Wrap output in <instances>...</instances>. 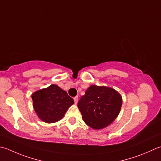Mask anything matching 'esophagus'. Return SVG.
Wrapping results in <instances>:
<instances>
[{
    "label": "esophagus",
    "mask_w": 161,
    "mask_h": 161,
    "mask_svg": "<svg viewBox=\"0 0 161 161\" xmlns=\"http://www.w3.org/2000/svg\"><path fill=\"white\" fill-rule=\"evenodd\" d=\"M73 99H74L75 103V104H77V102H78V96H75Z\"/></svg>",
    "instance_id": "obj_1"
}]
</instances>
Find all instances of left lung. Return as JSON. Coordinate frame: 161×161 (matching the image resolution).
Segmentation results:
<instances>
[{
    "label": "left lung",
    "instance_id": "left-lung-1",
    "mask_svg": "<svg viewBox=\"0 0 161 161\" xmlns=\"http://www.w3.org/2000/svg\"><path fill=\"white\" fill-rule=\"evenodd\" d=\"M122 105L120 94L112 88L92 85L77 104L84 121L93 129L108 126L117 117Z\"/></svg>",
    "mask_w": 161,
    "mask_h": 161
}]
</instances>
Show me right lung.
Returning a JSON list of instances; mask_svg holds the SVG:
<instances>
[{
    "instance_id": "obj_1",
    "label": "right lung",
    "mask_w": 161,
    "mask_h": 161,
    "mask_svg": "<svg viewBox=\"0 0 161 161\" xmlns=\"http://www.w3.org/2000/svg\"><path fill=\"white\" fill-rule=\"evenodd\" d=\"M33 108L39 118L46 123H54L63 118L74 100L57 85L52 84L32 95Z\"/></svg>"
}]
</instances>
